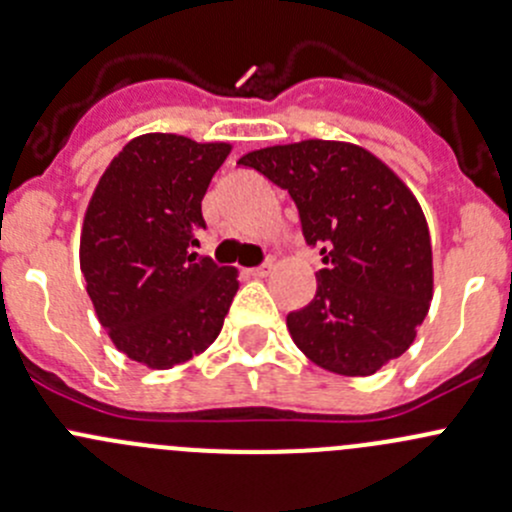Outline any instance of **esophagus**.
<instances>
[{
	"mask_svg": "<svg viewBox=\"0 0 512 512\" xmlns=\"http://www.w3.org/2000/svg\"><path fill=\"white\" fill-rule=\"evenodd\" d=\"M272 270V265L270 262H265V265H260V267H250V270H245V275L247 277H267V272Z\"/></svg>",
	"mask_w": 512,
	"mask_h": 512,
	"instance_id": "34e87169",
	"label": "esophagus"
}]
</instances>
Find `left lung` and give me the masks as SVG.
<instances>
[{
	"mask_svg": "<svg viewBox=\"0 0 512 512\" xmlns=\"http://www.w3.org/2000/svg\"><path fill=\"white\" fill-rule=\"evenodd\" d=\"M237 163L287 190L322 255L317 294L287 314L294 344L342 376L376 374L404 354L433 297L431 235L404 180L366 148L319 138Z\"/></svg>",
	"mask_w": 512,
	"mask_h": 512,
	"instance_id": "8db88e82",
	"label": "left lung"
}]
</instances>
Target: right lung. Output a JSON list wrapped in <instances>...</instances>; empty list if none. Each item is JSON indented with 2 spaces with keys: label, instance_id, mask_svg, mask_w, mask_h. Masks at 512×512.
<instances>
[{
  "label": "right lung",
  "instance_id": "right-lung-1",
  "mask_svg": "<svg viewBox=\"0 0 512 512\" xmlns=\"http://www.w3.org/2000/svg\"><path fill=\"white\" fill-rule=\"evenodd\" d=\"M227 153L230 143L138 136L111 160L86 208V292L118 352L148 369L208 349L240 287L235 267L190 252L205 230L200 203Z\"/></svg>",
  "mask_w": 512,
  "mask_h": 512
}]
</instances>
